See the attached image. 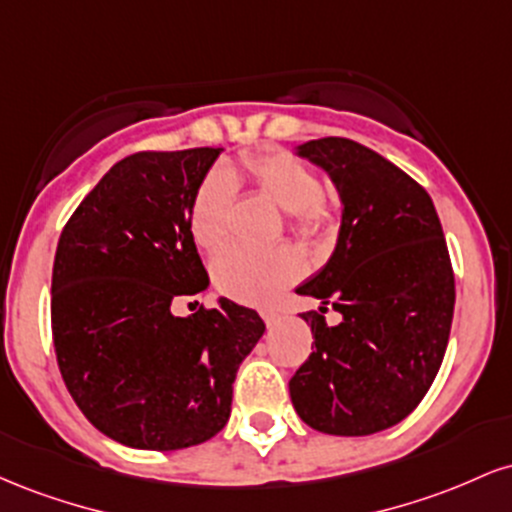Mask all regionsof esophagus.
I'll use <instances>...</instances> for the list:
<instances>
[{"instance_id":"esophagus-1","label":"esophagus","mask_w":512,"mask_h":512,"mask_svg":"<svg viewBox=\"0 0 512 512\" xmlns=\"http://www.w3.org/2000/svg\"><path fill=\"white\" fill-rule=\"evenodd\" d=\"M260 315H262V320L267 322V325H274V322H279V313H276L274 308H262Z\"/></svg>"}]
</instances>
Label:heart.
<instances>
[{
    "mask_svg": "<svg viewBox=\"0 0 512 512\" xmlns=\"http://www.w3.org/2000/svg\"><path fill=\"white\" fill-rule=\"evenodd\" d=\"M250 182L264 197L289 211L293 231L303 238L330 236L334 214L322 195L317 173L289 151H260L243 156L233 173L214 170L192 202V236L202 250H219L231 233L236 182ZM301 252L281 245L274 250L228 248L214 262V281L226 296L243 303H267L303 274Z\"/></svg>",
    "mask_w": 512,
    "mask_h": 512,
    "instance_id": "1",
    "label": "heart"
}]
</instances>
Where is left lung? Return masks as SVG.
I'll return each instance as SVG.
<instances>
[{
  "mask_svg": "<svg viewBox=\"0 0 512 512\" xmlns=\"http://www.w3.org/2000/svg\"><path fill=\"white\" fill-rule=\"evenodd\" d=\"M301 158L330 175L342 226L330 262L296 293L320 310L301 317L315 351L289 380L310 428L370 436L419 407L448 349L455 274L431 197L368 146L344 137L305 142ZM332 304L343 322L330 328Z\"/></svg>",
  "mask_w": 512,
  "mask_h": 512,
  "instance_id": "1",
  "label": "left lung"
}]
</instances>
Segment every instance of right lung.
I'll use <instances>...</instances> for the list:
<instances>
[{
    "label": "right lung",
    "mask_w": 512,
    "mask_h": 512,
    "mask_svg": "<svg viewBox=\"0 0 512 512\" xmlns=\"http://www.w3.org/2000/svg\"><path fill=\"white\" fill-rule=\"evenodd\" d=\"M221 149L139 151L117 161L64 226L52 267L57 366L98 431L139 450L214 438L236 373L264 334L252 308L219 298L178 317L209 286L192 202Z\"/></svg>",
    "instance_id": "add662e5"
}]
</instances>
